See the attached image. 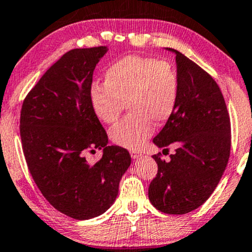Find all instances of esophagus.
<instances>
[{"mask_svg": "<svg viewBox=\"0 0 252 252\" xmlns=\"http://www.w3.org/2000/svg\"><path fill=\"white\" fill-rule=\"evenodd\" d=\"M130 154H131L132 159H137V158L142 156V152H139V151H131V152H130Z\"/></svg>", "mask_w": 252, "mask_h": 252, "instance_id": "esophagus-1", "label": "esophagus"}]
</instances>
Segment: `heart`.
<instances>
[{
  "mask_svg": "<svg viewBox=\"0 0 252 252\" xmlns=\"http://www.w3.org/2000/svg\"><path fill=\"white\" fill-rule=\"evenodd\" d=\"M180 99V76L165 60L126 56L106 70L105 84L90 89V102L103 123L119 120L126 105L131 114L109 130L113 143L138 150L153 133L154 123L162 126L175 113Z\"/></svg>",
  "mask_w": 252,
  "mask_h": 252,
  "instance_id": "obj_1",
  "label": "heart"
}]
</instances>
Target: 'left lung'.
Returning <instances> with one entry per match:
<instances>
[{
  "instance_id": "obj_1",
  "label": "left lung",
  "mask_w": 252,
  "mask_h": 252,
  "mask_svg": "<svg viewBox=\"0 0 252 252\" xmlns=\"http://www.w3.org/2000/svg\"><path fill=\"white\" fill-rule=\"evenodd\" d=\"M176 54L180 99L175 113L154 137L162 147L175 146L170 160L154 154L157 176L149 198L167 214H186L203 205L216 189L230 154V119L226 102L212 77L182 53Z\"/></svg>"
}]
</instances>
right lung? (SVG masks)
<instances>
[{
    "mask_svg": "<svg viewBox=\"0 0 252 252\" xmlns=\"http://www.w3.org/2000/svg\"><path fill=\"white\" fill-rule=\"evenodd\" d=\"M107 47L65 53L39 79L23 102L21 138L36 187L52 206L77 220L106 212L131 163L128 150L108 145L90 102L93 71ZM103 150L90 164L86 153Z\"/></svg>",
    "mask_w": 252,
    "mask_h": 252,
    "instance_id": "obj_1",
    "label": "right lung"
}]
</instances>
